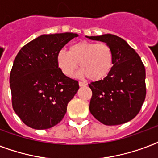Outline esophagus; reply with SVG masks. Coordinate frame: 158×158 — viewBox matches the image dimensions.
Instances as JSON below:
<instances>
[{
  "label": "esophagus",
  "mask_w": 158,
  "mask_h": 158,
  "mask_svg": "<svg viewBox=\"0 0 158 158\" xmlns=\"http://www.w3.org/2000/svg\"><path fill=\"white\" fill-rule=\"evenodd\" d=\"M79 85L80 87H84V86H86L87 84L86 83H84V82H79Z\"/></svg>",
  "instance_id": "esophagus-1"
}]
</instances>
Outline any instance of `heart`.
<instances>
[{"label":"heart","instance_id":"obj_1","mask_svg":"<svg viewBox=\"0 0 158 158\" xmlns=\"http://www.w3.org/2000/svg\"><path fill=\"white\" fill-rule=\"evenodd\" d=\"M56 60L60 69L67 76H71L80 64L83 69L80 76L98 81L106 78L112 69L114 53L106 43L80 41L72 44L69 52L60 51Z\"/></svg>","mask_w":158,"mask_h":158}]
</instances>
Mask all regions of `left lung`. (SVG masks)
Segmentation results:
<instances>
[{
	"label": "left lung",
	"instance_id": "1",
	"mask_svg": "<svg viewBox=\"0 0 158 158\" xmlns=\"http://www.w3.org/2000/svg\"><path fill=\"white\" fill-rule=\"evenodd\" d=\"M85 37L106 43L114 53V64L107 76L89 84L93 92L90 112L106 125L130 121L139 112L146 96L145 68L139 56L118 36Z\"/></svg>",
	"mask_w": 158,
	"mask_h": 158
}]
</instances>
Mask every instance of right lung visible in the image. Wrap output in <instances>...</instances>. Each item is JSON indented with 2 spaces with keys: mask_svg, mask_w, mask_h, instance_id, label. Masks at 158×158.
<instances>
[{
  "mask_svg": "<svg viewBox=\"0 0 158 158\" xmlns=\"http://www.w3.org/2000/svg\"><path fill=\"white\" fill-rule=\"evenodd\" d=\"M77 33L43 34L21 48L10 75L12 106L25 125L46 130L63 119L79 83L65 76L57 53Z\"/></svg>",
  "mask_w": 158,
  "mask_h": 158,
  "instance_id": "right-lung-1",
  "label": "right lung"
}]
</instances>
